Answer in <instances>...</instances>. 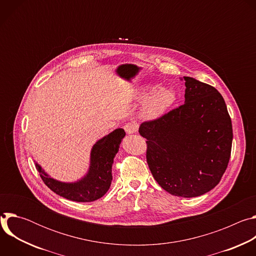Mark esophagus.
Masks as SVG:
<instances>
[{
  "label": "esophagus",
  "mask_w": 256,
  "mask_h": 256,
  "mask_svg": "<svg viewBox=\"0 0 256 256\" xmlns=\"http://www.w3.org/2000/svg\"><path fill=\"white\" fill-rule=\"evenodd\" d=\"M124 130L128 134H132L138 132V126L132 122H128L124 126Z\"/></svg>",
  "instance_id": "obj_1"
}]
</instances>
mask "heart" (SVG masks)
Here are the masks:
<instances>
[{
    "label": "heart",
    "mask_w": 256,
    "mask_h": 256,
    "mask_svg": "<svg viewBox=\"0 0 256 256\" xmlns=\"http://www.w3.org/2000/svg\"><path fill=\"white\" fill-rule=\"evenodd\" d=\"M140 98H146L140 108V114L147 120H155L176 102L177 94L172 87H161L160 84H151L142 88Z\"/></svg>",
    "instance_id": "heart-1"
}]
</instances>
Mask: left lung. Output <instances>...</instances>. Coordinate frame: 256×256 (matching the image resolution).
Returning <instances> with one entry per match:
<instances>
[{
  "label": "left lung",
  "instance_id": "1",
  "mask_svg": "<svg viewBox=\"0 0 256 256\" xmlns=\"http://www.w3.org/2000/svg\"><path fill=\"white\" fill-rule=\"evenodd\" d=\"M184 104L138 128L147 138V162L158 184L172 196L194 198L212 190L228 166L233 130L218 90L184 77Z\"/></svg>",
  "mask_w": 256,
  "mask_h": 256
}]
</instances>
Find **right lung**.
<instances>
[{
    "mask_svg": "<svg viewBox=\"0 0 256 256\" xmlns=\"http://www.w3.org/2000/svg\"><path fill=\"white\" fill-rule=\"evenodd\" d=\"M124 136V130L116 128L98 140L91 149L90 164L86 174L76 181L58 180L34 160L36 169L44 184L58 196L72 202H94L102 198L112 186L114 159Z\"/></svg>",
    "mask_w": 256,
    "mask_h": 256,
    "instance_id": "add662e5",
    "label": "right lung"
}]
</instances>
